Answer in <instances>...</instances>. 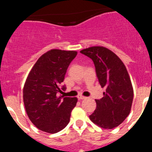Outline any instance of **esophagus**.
Returning a JSON list of instances; mask_svg holds the SVG:
<instances>
[{"mask_svg": "<svg viewBox=\"0 0 152 152\" xmlns=\"http://www.w3.org/2000/svg\"><path fill=\"white\" fill-rule=\"evenodd\" d=\"M77 98H78L79 100H84V99H86V96H82V95H78V96H77Z\"/></svg>", "mask_w": 152, "mask_h": 152, "instance_id": "34e87169", "label": "esophagus"}]
</instances>
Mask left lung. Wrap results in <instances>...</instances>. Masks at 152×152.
<instances>
[{
  "mask_svg": "<svg viewBox=\"0 0 152 152\" xmlns=\"http://www.w3.org/2000/svg\"><path fill=\"white\" fill-rule=\"evenodd\" d=\"M93 60L101 88H106L96 108L90 116L94 124L111 129L124 121L130 113L133 88L127 69L114 52L103 46H92L80 51Z\"/></svg>",
  "mask_w": 152,
  "mask_h": 152,
  "instance_id": "left-lung-1",
  "label": "left lung"
}]
</instances>
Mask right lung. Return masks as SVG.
<instances>
[{
    "mask_svg": "<svg viewBox=\"0 0 152 152\" xmlns=\"http://www.w3.org/2000/svg\"><path fill=\"white\" fill-rule=\"evenodd\" d=\"M76 51L51 49L39 58L23 87V103L30 121L47 133H56L68 124L77 97L58 96ZM65 89L63 86L62 90Z\"/></svg>",
    "mask_w": 152,
    "mask_h": 152,
    "instance_id": "1",
    "label": "right lung"
}]
</instances>
